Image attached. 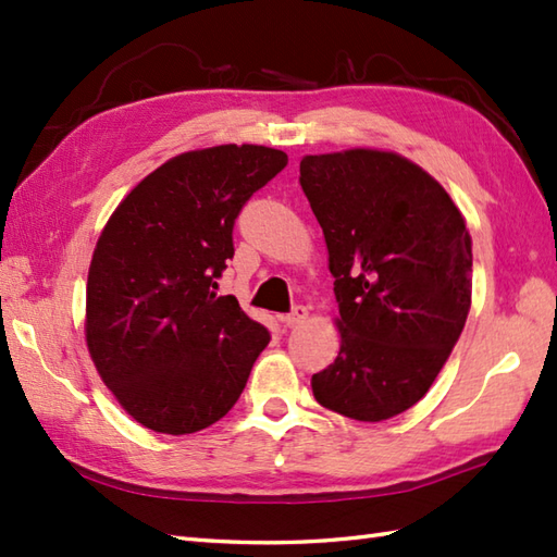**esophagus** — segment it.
Masks as SVG:
<instances>
[{
  "mask_svg": "<svg viewBox=\"0 0 557 557\" xmlns=\"http://www.w3.org/2000/svg\"><path fill=\"white\" fill-rule=\"evenodd\" d=\"M306 318H309V309L299 304V306H294L287 315H282V323H285L287 327H299Z\"/></svg>",
  "mask_w": 557,
  "mask_h": 557,
  "instance_id": "esophagus-1",
  "label": "esophagus"
}]
</instances>
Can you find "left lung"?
Returning a JSON list of instances; mask_svg holds the SVG:
<instances>
[{"label":"left lung","mask_w":557,"mask_h":557,"mask_svg":"<svg viewBox=\"0 0 557 557\" xmlns=\"http://www.w3.org/2000/svg\"><path fill=\"white\" fill-rule=\"evenodd\" d=\"M301 188L323 227L342 347L313 373L318 405L383 421L429 393L471 306V236L445 188L381 150L306 156Z\"/></svg>","instance_id":"left-lung-1"}]
</instances>
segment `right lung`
Instances as JSON below:
<instances>
[{
    "label": "right lung",
    "instance_id": "1",
    "mask_svg": "<svg viewBox=\"0 0 557 557\" xmlns=\"http://www.w3.org/2000/svg\"><path fill=\"white\" fill-rule=\"evenodd\" d=\"M287 168L265 146L194 150L148 174L102 230L90 260L86 342L104 385L156 433L186 435L227 413L270 333L218 280L234 220Z\"/></svg>",
    "mask_w": 557,
    "mask_h": 557
}]
</instances>
